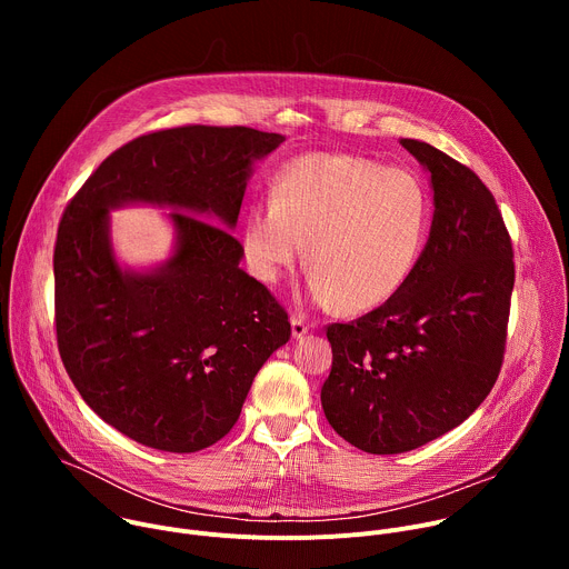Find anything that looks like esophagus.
Wrapping results in <instances>:
<instances>
[{
  "instance_id": "34e87169",
  "label": "esophagus",
  "mask_w": 569,
  "mask_h": 569,
  "mask_svg": "<svg viewBox=\"0 0 569 569\" xmlns=\"http://www.w3.org/2000/svg\"><path fill=\"white\" fill-rule=\"evenodd\" d=\"M290 323H292V338H297V340L303 338L310 331V323L303 317H299V315H292Z\"/></svg>"
}]
</instances>
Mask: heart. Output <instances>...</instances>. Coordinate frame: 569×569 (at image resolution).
<instances>
[{
	"mask_svg": "<svg viewBox=\"0 0 569 569\" xmlns=\"http://www.w3.org/2000/svg\"><path fill=\"white\" fill-rule=\"evenodd\" d=\"M423 180L356 154H306L279 173L272 202L242 222V259L274 286L303 246L308 297L345 312L391 299L412 277L430 229Z\"/></svg>",
	"mask_w": 569,
	"mask_h": 569,
	"instance_id": "obj_1",
	"label": "heart"
}]
</instances>
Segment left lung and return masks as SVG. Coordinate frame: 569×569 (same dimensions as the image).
Listing matches in <instances>:
<instances>
[{"mask_svg": "<svg viewBox=\"0 0 569 569\" xmlns=\"http://www.w3.org/2000/svg\"><path fill=\"white\" fill-rule=\"evenodd\" d=\"M400 143L430 173V238L391 299L327 329L333 367L321 387L331 428L371 455L426 446L479 408L505 360L516 281L493 193L439 148Z\"/></svg>", "mask_w": 569, "mask_h": 569, "instance_id": "8db88e82", "label": "left lung"}]
</instances>
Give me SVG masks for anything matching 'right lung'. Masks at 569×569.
<instances>
[{
    "label": "right lung",
    "instance_id": "1",
    "mask_svg": "<svg viewBox=\"0 0 569 569\" xmlns=\"http://www.w3.org/2000/svg\"><path fill=\"white\" fill-rule=\"evenodd\" d=\"M281 141L242 126L150 132L114 150L62 213L58 351L83 400L137 443L198 452L220 441L263 362L290 340L288 312L238 268L242 246L229 231L254 161ZM123 203L174 209L169 262L143 273L118 266L109 209Z\"/></svg>",
    "mask_w": 569,
    "mask_h": 569
}]
</instances>
